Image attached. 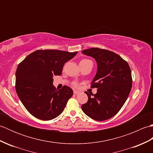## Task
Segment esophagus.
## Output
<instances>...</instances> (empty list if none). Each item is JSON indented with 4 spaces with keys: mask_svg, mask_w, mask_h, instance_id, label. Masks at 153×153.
<instances>
[{
    "mask_svg": "<svg viewBox=\"0 0 153 153\" xmlns=\"http://www.w3.org/2000/svg\"><path fill=\"white\" fill-rule=\"evenodd\" d=\"M74 93L75 94V95H77V94H79V91H77L74 90Z\"/></svg>",
    "mask_w": 153,
    "mask_h": 153,
    "instance_id": "esophagus-1",
    "label": "esophagus"
}]
</instances>
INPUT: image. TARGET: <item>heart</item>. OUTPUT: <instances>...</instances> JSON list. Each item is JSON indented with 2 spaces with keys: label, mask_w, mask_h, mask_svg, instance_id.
<instances>
[{
  "label": "heart",
  "mask_w": 153,
  "mask_h": 153,
  "mask_svg": "<svg viewBox=\"0 0 153 153\" xmlns=\"http://www.w3.org/2000/svg\"><path fill=\"white\" fill-rule=\"evenodd\" d=\"M89 60H87V59H83V60H82L80 61V62H87V61H89ZM79 62V63H80ZM73 85L75 87H78V84H77V83H76V82H74V83H73Z\"/></svg>",
  "instance_id": "obj_1"
}]
</instances>
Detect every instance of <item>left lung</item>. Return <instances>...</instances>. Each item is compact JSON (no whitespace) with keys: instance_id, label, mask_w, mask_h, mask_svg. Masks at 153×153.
<instances>
[{"instance_id":"obj_1","label":"left lung","mask_w":153,"mask_h":153,"mask_svg":"<svg viewBox=\"0 0 153 153\" xmlns=\"http://www.w3.org/2000/svg\"><path fill=\"white\" fill-rule=\"evenodd\" d=\"M82 53L95 59L98 70L91 88H97L96 94L85 91L88 101L82 109L87 116L97 121L114 116L122 108L130 93L132 77L130 67L112 51L91 48Z\"/></svg>"}]
</instances>
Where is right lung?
Here are the masks:
<instances>
[{"label": "right lung", "instance_id": "obj_1", "mask_svg": "<svg viewBox=\"0 0 153 153\" xmlns=\"http://www.w3.org/2000/svg\"><path fill=\"white\" fill-rule=\"evenodd\" d=\"M77 53L37 50L18 64L16 71V91L32 116L42 120H51L63 112L73 95V90L66 85L56 89L53 85V77L61 75L64 64Z\"/></svg>", "mask_w": 153, "mask_h": 153}]
</instances>
